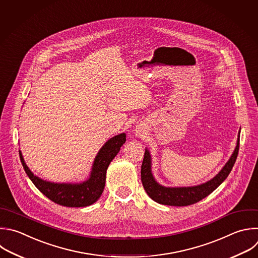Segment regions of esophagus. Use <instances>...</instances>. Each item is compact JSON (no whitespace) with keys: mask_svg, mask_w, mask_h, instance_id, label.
Here are the masks:
<instances>
[{"mask_svg":"<svg viewBox=\"0 0 258 258\" xmlns=\"http://www.w3.org/2000/svg\"><path fill=\"white\" fill-rule=\"evenodd\" d=\"M138 134H139V133H138Z\"/></svg>","mask_w":258,"mask_h":258,"instance_id":"34e87169","label":"esophagus"}]
</instances>
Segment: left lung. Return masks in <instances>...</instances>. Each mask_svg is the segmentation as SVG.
<instances>
[{"label": "left lung", "instance_id": "8db88e82", "mask_svg": "<svg viewBox=\"0 0 258 258\" xmlns=\"http://www.w3.org/2000/svg\"><path fill=\"white\" fill-rule=\"evenodd\" d=\"M239 138L240 131L238 133V139L235 150L231 155L230 159L225 164V166L221 169L220 172L211 180L195 186L168 187L160 184L153 175L152 157L150 151L146 148L141 169V179L147 195L158 204L174 207L189 206L202 201L210 194H212L220 184H222V182L230 174L238 156Z\"/></svg>", "mask_w": 258, "mask_h": 258}]
</instances>
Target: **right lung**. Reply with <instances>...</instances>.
Segmentation results:
<instances>
[{
	"mask_svg": "<svg viewBox=\"0 0 258 258\" xmlns=\"http://www.w3.org/2000/svg\"><path fill=\"white\" fill-rule=\"evenodd\" d=\"M125 137L124 133L114 136L101 147L94 159L89 177L80 183H57L43 180L29 169L20 150L19 155L26 174L46 198L63 207L82 208L94 204L101 197L105 186L107 168L125 143Z\"/></svg>",
	"mask_w": 258,
	"mask_h": 258,
	"instance_id": "right-lung-1",
	"label": "right lung"
}]
</instances>
